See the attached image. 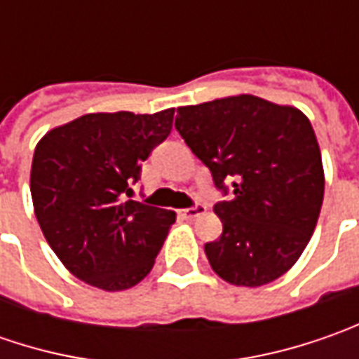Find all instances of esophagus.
Here are the masks:
<instances>
[{
  "mask_svg": "<svg viewBox=\"0 0 359 359\" xmlns=\"http://www.w3.org/2000/svg\"><path fill=\"white\" fill-rule=\"evenodd\" d=\"M205 212V208L201 205V203H196V205H191V208H184V210H180L177 214L182 215V217H186V219H194V217H198L200 214Z\"/></svg>",
  "mask_w": 359,
  "mask_h": 359,
  "instance_id": "esophagus-1",
  "label": "esophagus"
}]
</instances>
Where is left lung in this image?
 Instances as JSON below:
<instances>
[{
  "instance_id": "obj_1",
  "label": "left lung",
  "mask_w": 359,
  "mask_h": 359,
  "mask_svg": "<svg viewBox=\"0 0 359 359\" xmlns=\"http://www.w3.org/2000/svg\"><path fill=\"white\" fill-rule=\"evenodd\" d=\"M175 130L210 168L224 231L205 243L215 273L257 287L283 276L306 250L324 201L322 154L299 109L255 95L177 107Z\"/></svg>"
}]
</instances>
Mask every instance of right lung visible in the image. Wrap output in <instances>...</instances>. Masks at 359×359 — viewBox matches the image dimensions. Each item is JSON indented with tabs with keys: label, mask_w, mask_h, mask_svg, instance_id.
Segmentation results:
<instances>
[{
	"label": "right lung",
	"mask_w": 359,
	"mask_h": 359,
	"mask_svg": "<svg viewBox=\"0 0 359 359\" xmlns=\"http://www.w3.org/2000/svg\"><path fill=\"white\" fill-rule=\"evenodd\" d=\"M172 123L173 107L88 114L37 144L29 177L35 217L76 278L119 292L151 271L175 214L128 198Z\"/></svg>",
	"instance_id": "right-lung-1"
}]
</instances>
